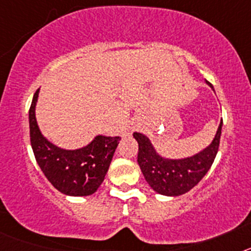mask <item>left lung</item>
I'll list each match as a JSON object with an SVG mask.
<instances>
[{
    "label": "left lung",
    "mask_w": 251,
    "mask_h": 251,
    "mask_svg": "<svg viewBox=\"0 0 251 251\" xmlns=\"http://www.w3.org/2000/svg\"><path fill=\"white\" fill-rule=\"evenodd\" d=\"M208 85H212L206 81ZM221 121L214 141L202 152L185 159L162 158L153 150L148 138L141 133H133L138 142V165L148 185L156 192L166 196L186 194L200 182L214 163L221 137Z\"/></svg>",
    "instance_id": "obj_1"
}]
</instances>
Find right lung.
<instances>
[{
	"mask_svg": "<svg viewBox=\"0 0 251 251\" xmlns=\"http://www.w3.org/2000/svg\"><path fill=\"white\" fill-rule=\"evenodd\" d=\"M39 89L28 110L30 141L35 158L41 171L56 190L69 196L94 194L104 181L110 161L119 145V137L98 136L89 146L76 151L57 148L46 141L35 118Z\"/></svg>",
	"mask_w": 251,
	"mask_h": 251,
	"instance_id": "obj_1",
	"label": "right lung"
}]
</instances>
